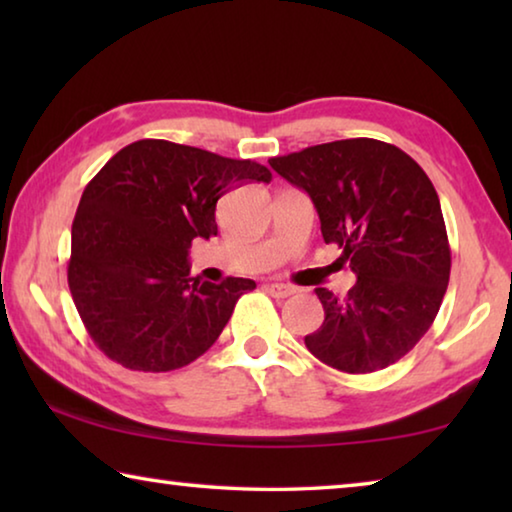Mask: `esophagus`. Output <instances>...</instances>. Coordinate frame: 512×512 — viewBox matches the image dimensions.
Masks as SVG:
<instances>
[{"label": "esophagus", "mask_w": 512, "mask_h": 512, "mask_svg": "<svg viewBox=\"0 0 512 512\" xmlns=\"http://www.w3.org/2000/svg\"><path fill=\"white\" fill-rule=\"evenodd\" d=\"M264 291L273 298H289L293 293L289 284H264Z\"/></svg>", "instance_id": "esophagus-1"}]
</instances>
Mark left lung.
Returning a JSON list of instances; mask_svg holds the SVG:
<instances>
[{
  "instance_id": "obj_1",
  "label": "left lung",
  "mask_w": 512,
  "mask_h": 512,
  "mask_svg": "<svg viewBox=\"0 0 512 512\" xmlns=\"http://www.w3.org/2000/svg\"><path fill=\"white\" fill-rule=\"evenodd\" d=\"M268 164L305 189L325 244L339 246L357 275L343 298L316 289L325 320L305 336L307 350L350 375L400 361L431 327L452 268L427 173L402 149L370 137L309 146Z\"/></svg>"
}]
</instances>
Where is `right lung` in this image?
<instances>
[{"label":"right lung","instance_id":"add662e5","mask_svg":"<svg viewBox=\"0 0 512 512\" xmlns=\"http://www.w3.org/2000/svg\"><path fill=\"white\" fill-rule=\"evenodd\" d=\"M271 178L264 164L167 140L133 142L103 164L74 216L67 282L108 359L169 372L212 348L255 282L189 277V248L216 237V201L232 185Z\"/></svg>","mask_w":512,"mask_h":512}]
</instances>
